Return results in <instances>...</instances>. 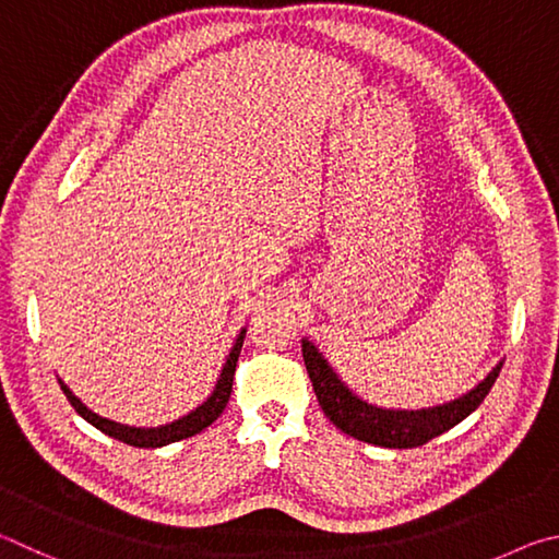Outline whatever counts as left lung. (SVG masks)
<instances>
[{"label":"left lung","instance_id":"obj_1","mask_svg":"<svg viewBox=\"0 0 559 559\" xmlns=\"http://www.w3.org/2000/svg\"><path fill=\"white\" fill-rule=\"evenodd\" d=\"M301 354H305V366L314 385V393L324 415L334 423L341 432L360 439V442L388 447V449H413L423 447L429 439L439 437L447 429L462 423L474 409L484 403L488 390L493 388L498 364L472 393L454 400V403L439 405L432 409H417V413H403V409H380L358 400L350 390L341 383L334 370L321 358L319 350L301 341Z\"/></svg>","mask_w":559,"mask_h":559}]
</instances>
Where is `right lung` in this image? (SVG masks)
<instances>
[{
	"mask_svg": "<svg viewBox=\"0 0 559 559\" xmlns=\"http://www.w3.org/2000/svg\"><path fill=\"white\" fill-rule=\"evenodd\" d=\"M242 338H245V329L240 331V336L235 338V346L230 350L228 360H225L223 366V373L218 378V385H215L213 395L205 400L201 407H195L191 415H186L181 419H176L171 425H164V427H156V429H136V427H127V425H117L112 419H105L100 415H95L93 409H87L81 400H78L68 385H63L61 380V390L63 395L68 397V403L73 405V409L81 417H85L87 423L93 427L100 429V432L110 435L115 439H120V442L130 444V447H144V449H154V447H164V444H171V442H179V439L186 437H193L199 435L201 429H205L209 425H213L218 415L225 409L230 400V390H233V378H235V366H238V356H240V348H242Z\"/></svg>",
	"mask_w": 559,
	"mask_h": 559,
	"instance_id": "obj_1",
	"label": "right lung"
}]
</instances>
